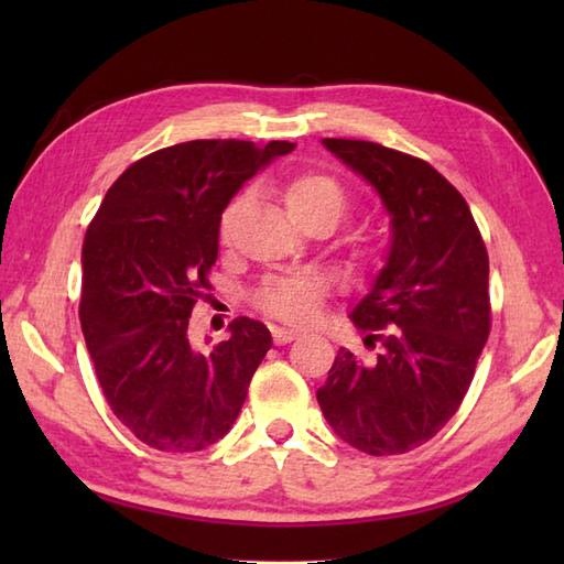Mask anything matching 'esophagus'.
I'll return each mask as SVG.
<instances>
[{
	"label": "esophagus",
	"mask_w": 564,
	"mask_h": 564,
	"mask_svg": "<svg viewBox=\"0 0 564 564\" xmlns=\"http://www.w3.org/2000/svg\"><path fill=\"white\" fill-rule=\"evenodd\" d=\"M271 332H273V341L279 344V346H283V344H291V341H295L297 337H303V332L289 329V327H273Z\"/></svg>",
	"instance_id": "1"
}]
</instances>
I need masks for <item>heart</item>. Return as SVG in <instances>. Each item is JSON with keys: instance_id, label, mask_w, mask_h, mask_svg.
Listing matches in <instances>:
<instances>
[{"instance_id": "heart-1", "label": "heart", "mask_w": 564, "mask_h": 564, "mask_svg": "<svg viewBox=\"0 0 564 564\" xmlns=\"http://www.w3.org/2000/svg\"><path fill=\"white\" fill-rule=\"evenodd\" d=\"M283 200L297 225H307L313 220H327L334 225L349 206V194L334 176L310 172L293 176L283 186ZM247 203L249 194L242 191L225 206L220 218V239L225 245L232 239L235 225L247 208ZM322 295H325V283L317 275H283V279H271L263 283V289L259 291V305L273 317L305 325V322H313L319 315Z\"/></svg>"}]
</instances>
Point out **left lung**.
<instances>
[{
    "label": "left lung",
    "instance_id": "obj_1",
    "mask_svg": "<svg viewBox=\"0 0 564 564\" xmlns=\"http://www.w3.org/2000/svg\"><path fill=\"white\" fill-rule=\"evenodd\" d=\"M322 145L376 188L390 247L351 310L378 358L339 349L317 402L349 446L406 453L446 426L473 382L489 337L487 249L465 198L429 162L366 140Z\"/></svg>",
    "mask_w": 564,
    "mask_h": 564
}]
</instances>
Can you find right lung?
Segmentation results:
<instances>
[{"label": "right lung", "mask_w": 564, "mask_h": 564, "mask_svg": "<svg viewBox=\"0 0 564 564\" xmlns=\"http://www.w3.org/2000/svg\"><path fill=\"white\" fill-rule=\"evenodd\" d=\"M295 142L191 140L130 164L82 247L79 322L99 386L133 436L164 453L208 448L232 429L271 349L259 319L196 351L188 317L218 259L220 218L247 178Z\"/></svg>", "instance_id": "1"}]
</instances>
